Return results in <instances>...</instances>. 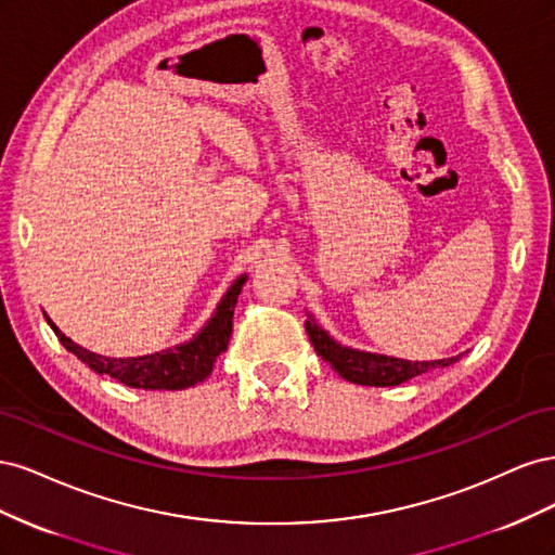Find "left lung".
I'll return each mask as SVG.
<instances>
[{"label": "left lung", "instance_id": "1", "mask_svg": "<svg viewBox=\"0 0 555 555\" xmlns=\"http://www.w3.org/2000/svg\"><path fill=\"white\" fill-rule=\"evenodd\" d=\"M306 331L310 335V343L314 351L322 357L343 379L363 384V386H398L416 375L428 373L433 367H444L456 363L461 357L440 359V361H408L398 357L375 354V351H363L354 347H345L331 333L324 331L314 322V317L308 312Z\"/></svg>", "mask_w": 555, "mask_h": 555}]
</instances>
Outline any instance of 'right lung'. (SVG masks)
I'll list each match as a JSON object with an SVG mask.
<instances>
[{
	"label": "right lung",
	"mask_w": 555,
	"mask_h": 555,
	"mask_svg": "<svg viewBox=\"0 0 555 555\" xmlns=\"http://www.w3.org/2000/svg\"><path fill=\"white\" fill-rule=\"evenodd\" d=\"M247 275H241L233 280L227 294L222 296L220 304H217L212 317L206 322L192 340L155 351V354H143V357H102L94 354V351L76 345L72 338L53 324V319H48L50 328L55 331L60 343L76 354L82 363L90 365L94 373L108 375L117 382H122L133 389H150V391H178L188 389L198 382H204L210 373L217 357L222 354L231 338V326H233V308L238 304V294L243 289Z\"/></svg>",
	"instance_id": "1"
}]
</instances>
